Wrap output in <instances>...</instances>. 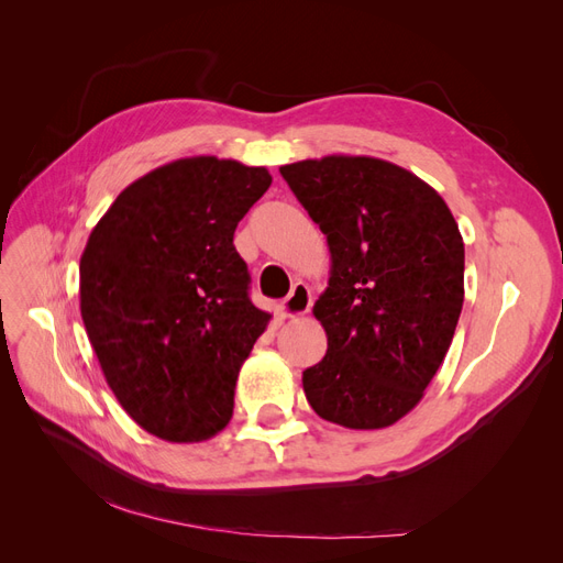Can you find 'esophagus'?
Here are the masks:
<instances>
[{
    "mask_svg": "<svg viewBox=\"0 0 563 563\" xmlns=\"http://www.w3.org/2000/svg\"><path fill=\"white\" fill-rule=\"evenodd\" d=\"M310 308H312L310 288H308V284L298 282L291 288V294H288V298L279 302V314L288 317V319H291V317H302V314L310 312Z\"/></svg>",
    "mask_w": 563,
    "mask_h": 563,
    "instance_id": "1",
    "label": "esophagus"
}]
</instances>
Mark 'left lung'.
Returning <instances> with one entry per match:
<instances>
[{"mask_svg":"<svg viewBox=\"0 0 563 563\" xmlns=\"http://www.w3.org/2000/svg\"><path fill=\"white\" fill-rule=\"evenodd\" d=\"M279 174L331 251L312 310L329 347L302 371L305 397L343 428H389L422 399L463 310L455 218L434 187L385 159L329 155Z\"/></svg>","mask_w":563,"mask_h":563,"instance_id":"left-lung-1","label":"left lung"}]
</instances>
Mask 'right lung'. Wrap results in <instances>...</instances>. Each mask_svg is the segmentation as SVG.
Segmentation results:
<instances>
[{"mask_svg": "<svg viewBox=\"0 0 563 563\" xmlns=\"http://www.w3.org/2000/svg\"><path fill=\"white\" fill-rule=\"evenodd\" d=\"M272 183L265 166L187 157L122 190L79 261V310L124 411L176 444L218 434L272 314L249 298L232 240Z\"/></svg>", "mask_w": 563, "mask_h": 563, "instance_id": "right-lung-1", "label": "right lung"}]
</instances>
